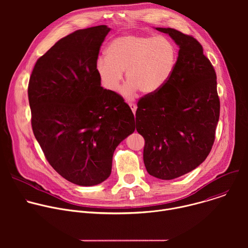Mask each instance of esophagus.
I'll list each match as a JSON object with an SVG mask.
<instances>
[{"label": "esophagus", "instance_id": "esophagus-1", "mask_svg": "<svg viewBox=\"0 0 248 248\" xmlns=\"http://www.w3.org/2000/svg\"><path fill=\"white\" fill-rule=\"evenodd\" d=\"M128 105H129V107H130L131 111H132V112H133V114L135 115V112H136V108H137V107H136V105H135L134 103H131V102H130V103H128Z\"/></svg>", "mask_w": 248, "mask_h": 248}]
</instances>
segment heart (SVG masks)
<instances>
[{
  "instance_id": "heart-1",
  "label": "heart",
  "mask_w": 248,
  "mask_h": 248,
  "mask_svg": "<svg viewBox=\"0 0 248 248\" xmlns=\"http://www.w3.org/2000/svg\"><path fill=\"white\" fill-rule=\"evenodd\" d=\"M107 58H99L96 69L99 78L110 91H117L124 79L122 90L126 99L136 92L149 95L162 89L171 78L178 62V49L164 36L127 34L116 38L106 51Z\"/></svg>"
}]
</instances>
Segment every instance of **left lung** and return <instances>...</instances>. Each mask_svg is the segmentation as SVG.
I'll list each match as a JSON object with an SVG mask.
<instances>
[{"mask_svg": "<svg viewBox=\"0 0 248 248\" xmlns=\"http://www.w3.org/2000/svg\"><path fill=\"white\" fill-rule=\"evenodd\" d=\"M179 46L170 81L137 103L136 130L145 139L143 161L149 174L173 180L202 164L215 140L220 117L217 77L201 44L172 28L156 27Z\"/></svg>", "mask_w": 248, "mask_h": 248, "instance_id": "obj_1", "label": "left lung"}]
</instances>
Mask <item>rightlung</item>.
<instances>
[{
    "instance_id": "right-lung-1",
    "label": "right lung",
    "mask_w": 248,
    "mask_h": 248,
    "mask_svg": "<svg viewBox=\"0 0 248 248\" xmlns=\"http://www.w3.org/2000/svg\"><path fill=\"white\" fill-rule=\"evenodd\" d=\"M110 30L98 25L62 38L37 60L28 84L35 138L54 170L81 186L109 178L117 146L135 130L129 106L101 86L96 69Z\"/></svg>"
}]
</instances>
